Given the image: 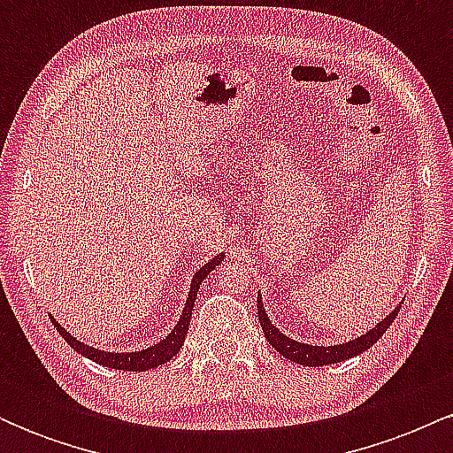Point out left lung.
Instances as JSON below:
<instances>
[{
  "label": "left lung",
  "instance_id": "1",
  "mask_svg": "<svg viewBox=\"0 0 453 453\" xmlns=\"http://www.w3.org/2000/svg\"><path fill=\"white\" fill-rule=\"evenodd\" d=\"M398 311H400V304L388 317H383V319L379 321L372 330H368L366 334L357 336V339H353V341L341 342V345H326V347L324 345H309V342H298V341L289 339L288 334H283V332H280L279 327L268 319V313H266V309H264V303H262V296H259V292H257V315H259V324H262V330H264V336H266V341L280 353V356L288 357V360H292V362L304 364V366H326V364H336L342 360H349V357L360 356L362 351L371 349V347L375 345L379 339H381L383 332L392 326V321L396 319Z\"/></svg>",
  "mask_w": 453,
  "mask_h": 453
}]
</instances>
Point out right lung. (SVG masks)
Returning <instances> with one entry per match:
<instances>
[{"mask_svg":"<svg viewBox=\"0 0 453 453\" xmlns=\"http://www.w3.org/2000/svg\"><path fill=\"white\" fill-rule=\"evenodd\" d=\"M223 257H226V253H219V256H215L211 262H206L204 266L197 270V273L194 274V279H191V288H189V294H187V303H185L183 313H180V319L176 321L173 332H170L164 341H159L157 345H153V347H147V349L126 351V353L96 349V347H89V345H85V342L74 339V336H72L70 332H67L65 327L59 324V321L53 319V324L57 327V332L64 336V341L67 342V345H70L76 353L85 356L87 360H93L96 364H102V366H108V368H117V371H129V372L150 371V368L161 366V364L173 360L176 353L180 351V347H183V342H185L187 330H189V319H191V311H194L197 289H200L202 280L209 277L211 270H215L217 266H219V264L223 262Z\"/></svg>","mask_w":453,"mask_h":453,"instance_id":"obj_1","label":"right lung"}]
</instances>
